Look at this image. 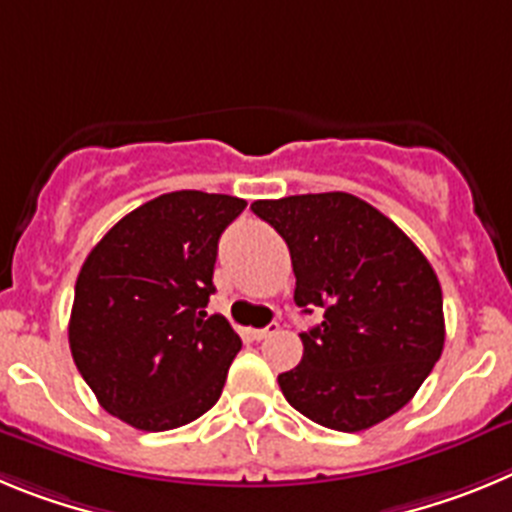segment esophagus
I'll use <instances>...</instances> for the list:
<instances>
[{"instance_id": "esophagus-1", "label": "esophagus", "mask_w": 512, "mask_h": 512, "mask_svg": "<svg viewBox=\"0 0 512 512\" xmlns=\"http://www.w3.org/2000/svg\"><path fill=\"white\" fill-rule=\"evenodd\" d=\"M278 329L280 326L275 324V321L273 324H267L265 329H252V339H257V342H262V339H270L273 334H278Z\"/></svg>"}]
</instances>
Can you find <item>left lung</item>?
<instances>
[{
	"label": "left lung",
	"mask_w": 512,
	"mask_h": 512,
	"mask_svg": "<svg viewBox=\"0 0 512 512\" xmlns=\"http://www.w3.org/2000/svg\"><path fill=\"white\" fill-rule=\"evenodd\" d=\"M252 211L288 245L296 306L324 313L301 334V365L278 375L285 400L347 434L398 413L444 349V298L431 262L352 193L255 201Z\"/></svg>",
	"instance_id": "8db88e82"
}]
</instances>
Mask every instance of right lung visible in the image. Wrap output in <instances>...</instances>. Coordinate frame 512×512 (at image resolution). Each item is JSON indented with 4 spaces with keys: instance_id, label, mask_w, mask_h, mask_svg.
I'll list each match as a JSON object with an SVG mask.
<instances>
[{
    "instance_id": "1",
    "label": "right lung",
    "mask_w": 512,
    "mask_h": 512,
    "mask_svg": "<svg viewBox=\"0 0 512 512\" xmlns=\"http://www.w3.org/2000/svg\"><path fill=\"white\" fill-rule=\"evenodd\" d=\"M247 201L173 191L119 219L76 280L68 344L101 408L140 431H170L222 395L242 339L214 293L219 237Z\"/></svg>"
}]
</instances>
